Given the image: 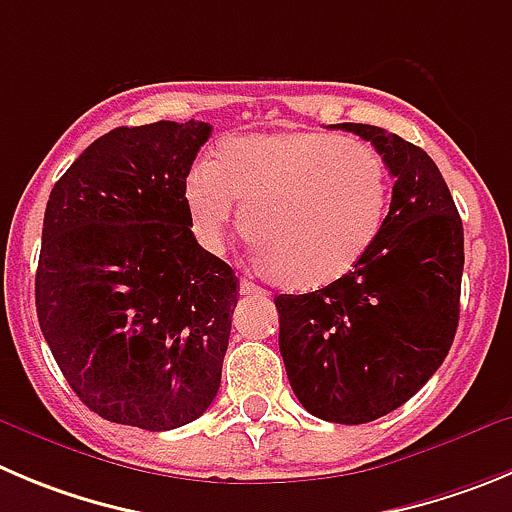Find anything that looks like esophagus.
<instances>
[{"label":"esophagus","mask_w":512,"mask_h":512,"mask_svg":"<svg viewBox=\"0 0 512 512\" xmlns=\"http://www.w3.org/2000/svg\"><path fill=\"white\" fill-rule=\"evenodd\" d=\"M240 293L242 295H260V298H265V290L257 288L255 283H250V280H240Z\"/></svg>","instance_id":"esophagus-1"}]
</instances>
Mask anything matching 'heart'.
<instances>
[{
  "label": "heart",
  "instance_id": "b5f03b06",
  "mask_svg": "<svg viewBox=\"0 0 512 512\" xmlns=\"http://www.w3.org/2000/svg\"><path fill=\"white\" fill-rule=\"evenodd\" d=\"M191 227L217 252L232 229L290 288L338 283L369 255L389 209V171L371 143L326 131L232 136L184 184Z\"/></svg>",
  "mask_w": 512,
  "mask_h": 512
}]
</instances>
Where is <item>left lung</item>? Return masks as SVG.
I'll list each match as a JSON object with an SVG mask.
<instances>
[{"label":"left lung","instance_id":"8db88e82","mask_svg":"<svg viewBox=\"0 0 512 512\" xmlns=\"http://www.w3.org/2000/svg\"><path fill=\"white\" fill-rule=\"evenodd\" d=\"M384 156L389 214L346 278L278 295L280 353L313 417L366 424L412 399L442 366L460 323L465 234L437 164L414 143L366 123H336Z\"/></svg>","mask_w":512,"mask_h":512}]
</instances>
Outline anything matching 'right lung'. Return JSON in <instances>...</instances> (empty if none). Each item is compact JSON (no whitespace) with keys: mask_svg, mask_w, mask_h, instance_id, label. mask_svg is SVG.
<instances>
[{"mask_svg":"<svg viewBox=\"0 0 512 512\" xmlns=\"http://www.w3.org/2000/svg\"><path fill=\"white\" fill-rule=\"evenodd\" d=\"M209 136L194 118L113 128L50 191L37 318L62 376L108 422L184 427L219 391L240 280L199 245L184 199Z\"/></svg>","mask_w":512,"mask_h":512,"instance_id":"add662e5","label":"right lung"}]
</instances>
